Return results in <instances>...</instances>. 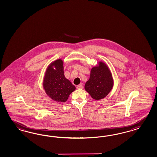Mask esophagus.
<instances>
[{
	"mask_svg": "<svg viewBox=\"0 0 157 157\" xmlns=\"http://www.w3.org/2000/svg\"><path fill=\"white\" fill-rule=\"evenodd\" d=\"M82 87H83V86H82V84H79V85H78L76 86V88H77L78 89H82Z\"/></svg>",
	"mask_w": 157,
	"mask_h": 157,
	"instance_id": "34e87169",
	"label": "esophagus"
}]
</instances>
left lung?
I'll return each instance as SVG.
<instances>
[{
  "mask_svg": "<svg viewBox=\"0 0 157 157\" xmlns=\"http://www.w3.org/2000/svg\"><path fill=\"white\" fill-rule=\"evenodd\" d=\"M99 65L92 68L90 78L85 86L86 91L96 100L105 97L113 85L112 74L108 66L102 62H100Z\"/></svg>",
  "mask_w": 157,
  "mask_h": 157,
  "instance_id": "left-lung-1",
  "label": "left lung"
}]
</instances>
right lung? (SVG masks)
Wrapping results in <instances>:
<instances>
[{"mask_svg":"<svg viewBox=\"0 0 157 157\" xmlns=\"http://www.w3.org/2000/svg\"><path fill=\"white\" fill-rule=\"evenodd\" d=\"M56 69L53 68V67ZM43 86L47 94L57 102H66L70 94L75 90V86L64 75L63 62L61 59L52 63L45 72Z\"/></svg>","mask_w":157,"mask_h":157,"instance_id":"obj_1","label":"right lung"}]
</instances>
